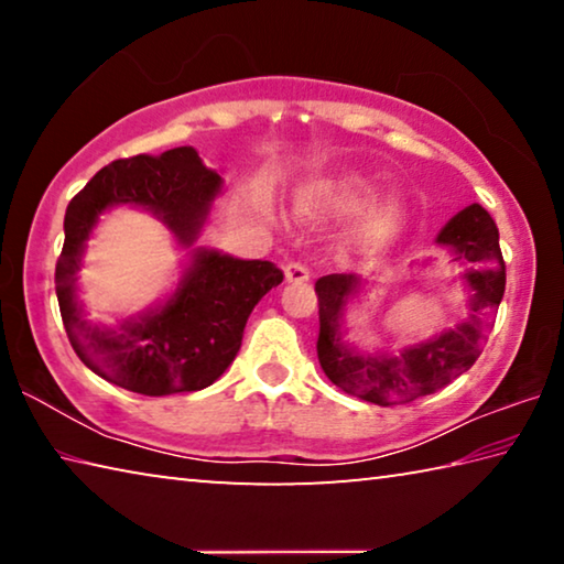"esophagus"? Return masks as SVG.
Returning a JSON list of instances; mask_svg holds the SVG:
<instances>
[{
  "label": "esophagus",
  "mask_w": 564,
  "mask_h": 564,
  "mask_svg": "<svg viewBox=\"0 0 564 564\" xmlns=\"http://www.w3.org/2000/svg\"><path fill=\"white\" fill-rule=\"evenodd\" d=\"M308 275L311 273L303 263H299V261L285 263V281H289V283H303V281H308Z\"/></svg>",
  "instance_id": "34e87169"
}]
</instances>
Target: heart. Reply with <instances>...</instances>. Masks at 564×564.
<instances>
[{
    "label": "heart",
    "instance_id": "heart-1",
    "mask_svg": "<svg viewBox=\"0 0 564 564\" xmlns=\"http://www.w3.org/2000/svg\"><path fill=\"white\" fill-rule=\"evenodd\" d=\"M373 186L366 178L350 176L343 178L338 184L321 191V206L328 208L333 214H358L373 202ZM403 226V212L398 204H383L376 212L366 216V221L360 226V238L366 243H383L390 241Z\"/></svg>",
    "mask_w": 564,
    "mask_h": 564
}]
</instances>
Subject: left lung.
<instances>
[{"label":"left lung","instance_id":"1","mask_svg":"<svg viewBox=\"0 0 564 564\" xmlns=\"http://www.w3.org/2000/svg\"><path fill=\"white\" fill-rule=\"evenodd\" d=\"M437 243L451 246L473 289L470 321L437 340L405 350L403 356H358L338 338V313L358 279L330 273L316 281L318 293V360L323 373L343 393L376 405H403L431 395L463 376L482 352L495 313L505 293V261L500 234L480 204L467 206L447 221Z\"/></svg>","mask_w":564,"mask_h":564}]
</instances>
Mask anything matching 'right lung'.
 Listing matches in <instances>:
<instances>
[{
    "mask_svg": "<svg viewBox=\"0 0 564 564\" xmlns=\"http://www.w3.org/2000/svg\"><path fill=\"white\" fill-rule=\"evenodd\" d=\"M221 191V176L202 164L191 147L117 159L76 194L64 216V248L54 283L72 348L84 366L109 383L141 395L191 393L212 386L241 348L246 321L265 293L283 281L271 261H241L198 251L186 279L164 308L119 330L82 321L74 301L82 246L99 214L111 204H139L154 212L181 243H191L208 206Z\"/></svg>",
    "mask_w": 564,
    "mask_h": 564,
    "instance_id": "obj_1",
    "label": "right lung"
}]
</instances>
